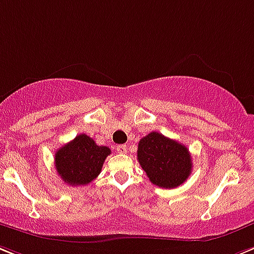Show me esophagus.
I'll return each instance as SVG.
<instances>
[{"mask_svg":"<svg viewBox=\"0 0 254 254\" xmlns=\"http://www.w3.org/2000/svg\"><path fill=\"white\" fill-rule=\"evenodd\" d=\"M116 150L119 153H125L127 152V146H125V144H119V146L116 147Z\"/></svg>","mask_w":254,"mask_h":254,"instance_id":"obj_1","label":"esophagus"}]
</instances>
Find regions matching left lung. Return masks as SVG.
I'll use <instances>...</instances> for the list:
<instances>
[{"label":"left lung","mask_w":254,"mask_h":254,"mask_svg":"<svg viewBox=\"0 0 254 254\" xmlns=\"http://www.w3.org/2000/svg\"><path fill=\"white\" fill-rule=\"evenodd\" d=\"M137 153L142 169L159 187L176 189L191 174L192 161L187 147L157 131L139 140Z\"/></svg>","instance_id":"8db88e82"}]
</instances>
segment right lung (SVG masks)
<instances>
[{
	"label": "right lung",
	"mask_w": 254,
	"mask_h": 254,
	"mask_svg": "<svg viewBox=\"0 0 254 254\" xmlns=\"http://www.w3.org/2000/svg\"><path fill=\"white\" fill-rule=\"evenodd\" d=\"M111 150L98 146L86 134L62 146L55 152V168L61 178L69 186H84L94 181Z\"/></svg>",
	"instance_id": "1"
}]
</instances>
